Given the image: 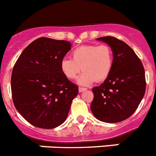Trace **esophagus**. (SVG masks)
<instances>
[{
	"mask_svg": "<svg viewBox=\"0 0 156 156\" xmlns=\"http://www.w3.org/2000/svg\"><path fill=\"white\" fill-rule=\"evenodd\" d=\"M79 89L80 93H82V92H84L85 90H86L87 89H86V88H83V87H79V89Z\"/></svg>",
	"mask_w": 156,
	"mask_h": 156,
	"instance_id": "1",
	"label": "esophagus"
}]
</instances>
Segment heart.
Returning a JSON list of instances; mask_svg holds the SVG:
<instances>
[{"label": "heart", "instance_id": "obj_1", "mask_svg": "<svg viewBox=\"0 0 156 156\" xmlns=\"http://www.w3.org/2000/svg\"><path fill=\"white\" fill-rule=\"evenodd\" d=\"M70 58H64L60 62V69L65 77L74 79L81 70L78 78L81 85H89L106 79L113 67V52L108 44H89L74 48Z\"/></svg>", "mask_w": 156, "mask_h": 156}]
</instances>
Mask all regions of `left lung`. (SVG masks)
<instances>
[{
  "mask_svg": "<svg viewBox=\"0 0 156 156\" xmlns=\"http://www.w3.org/2000/svg\"><path fill=\"white\" fill-rule=\"evenodd\" d=\"M98 40L108 43L113 52V67L101 86L93 88L91 111L97 119L115 123L130 117L145 93L144 68L134 51L124 41L106 36Z\"/></svg>",
  "mask_w": 156,
  "mask_h": 156,
  "instance_id": "8db88e82",
  "label": "left lung"
}]
</instances>
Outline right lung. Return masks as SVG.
Segmentation results:
<instances>
[{
	"mask_svg": "<svg viewBox=\"0 0 156 156\" xmlns=\"http://www.w3.org/2000/svg\"><path fill=\"white\" fill-rule=\"evenodd\" d=\"M71 45L67 41L39 37L16 60L11 78L13 103L31 125L53 129L67 119L78 93V86L60 69V62Z\"/></svg>",
	"mask_w": 156,
	"mask_h": 156,
	"instance_id": "obj_1",
	"label": "right lung"
}]
</instances>
